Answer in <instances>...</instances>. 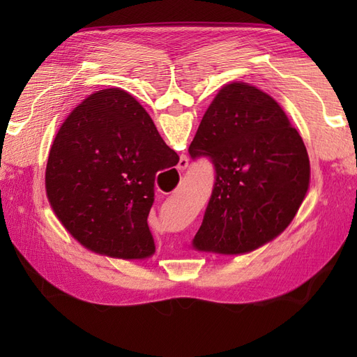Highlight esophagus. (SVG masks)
<instances>
[{
	"label": "esophagus",
	"mask_w": 357,
	"mask_h": 357,
	"mask_svg": "<svg viewBox=\"0 0 357 357\" xmlns=\"http://www.w3.org/2000/svg\"><path fill=\"white\" fill-rule=\"evenodd\" d=\"M187 167H188V159H187V156H181L179 164H178V170H185Z\"/></svg>",
	"instance_id": "obj_1"
}]
</instances>
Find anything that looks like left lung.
I'll list each match as a JSON object with an SVG mask.
<instances>
[{
	"label": "left lung",
	"instance_id": "left-lung-1",
	"mask_svg": "<svg viewBox=\"0 0 357 357\" xmlns=\"http://www.w3.org/2000/svg\"><path fill=\"white\" fill-rule=\"evenodd\" d=\"M208 158L215 184L193 244L236 255L273 239L293 221L308 190L301 135L259 89L233 82L216 95L188 147Z\"/></svg>",
	"mask_w": 357,
	"mask_h": 357
}]
</instances>
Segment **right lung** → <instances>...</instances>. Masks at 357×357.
Instances as JSON below:
<instances>
[{"instance_id":"1","label":"right lung","mask_w":357,"mask_h":357,"mask_svg":"<svg viewBox=\"0 0 357 357\" xmlns=\"http://www.w3.org/2000/svg\"><path fill=\"white\" fill-rule=\"evenodd\" d=\"M179 161L142 105L119 89L86 98L52 144L45 190L59 221L95 253L153 255L147 216L155 178ZM174 170V169H172Z\"/></svg>"}]
</instances>
